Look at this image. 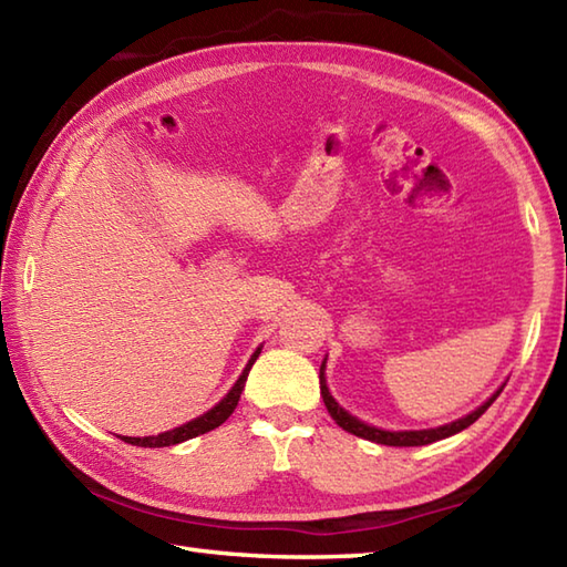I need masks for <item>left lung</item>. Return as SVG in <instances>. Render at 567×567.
<instances>
[{
  "label": "left lung",
  "mask_w": 567,
  "mask_h": 567,
  "mask_svg": "<svg viewBox=\"0 0 567 567\" xmlns=\"http://www.w3.org/2000/svg\"><path fill=\"white\" fill-rule=\"evenodd\" d=\"M319 384H321L323 404H327L331 419H333L336 424H339L343 431L353 433V436H360V439L382 443V445H400V449H402V445H404V449H406V445H426V443H433V441L449 439V436H453V433L467 429L470 424H475V421L487 412L489 404L495 402L497 396H499V392H502V390H499L497 394H492L489 400H487L483 406H477L473 414L457 419V421H453V424H445V426H439V429H426V431H382V429L363 424V421H358L355 416L343 412V409H341L339 404H336V400L329 394L327 378H323V365H321V370H319Z\"/></svg>",
  "instance_id": "8db88e82"
}]
</instances>
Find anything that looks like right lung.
<instances>
[{
    "instance_id": "right-lung-1",
    "label": "right lung",
    "mask_w": 567,
    "mask_h": 567,
    "mask_svg": "<svg viewBox=\"0 0 567 567\" xmlns=\"http://www.w3.org/2000/svg\"><path fill=\"white\" fill-rule=\"evenodd\" d=\"M258 355H260V348H258L256 353L250 355L246 370L240 372V378L236 380V384L231 388V392H228V394L224 396V400H221L219 404H216L214 409H209L207 414L197 416L195 421H187V424L177 426V429H173V431L158 433V436H146V439H131V436H122V441H126V443H131V445H141V449H163V445L183 443V441H187V439L202 436V433H207V431H212V429H216V426H221L224 421L234 414V409H236V404H238V400H240V392H244V388H246V378H248V372H250L252 363H256V358H258Z\"/></svg>"
}]
</instances>
